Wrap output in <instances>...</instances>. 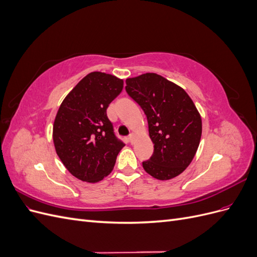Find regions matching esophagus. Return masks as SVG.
I'll return each mask as SVG.
<instances>
[{
  "label": "esophagus",
  "instance_id": "esophagus-1",
  "mask_svg": "<svg viewBox=\"0 0 257 257\" xmlns=\"http://www.w3.org/2000/svg\"><path fill=\"white\" fill-rule=\"evenodd\" d=\"M135 138H136V136H135V134L134 133H132V134H130V136H128V139H130V143L133 145L134 143H135Z\"/></svg>",
  "mask_w": 257,
  "mask_h": 257
}]
</instances>
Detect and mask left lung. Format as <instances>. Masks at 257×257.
<instances>
[{
  "label": "left lung",
  "mask_w": 257,
  "mask_h": 257,
  "mask_svg": "<svg viewBox=\"0 0 257 257\" xmlns=\"http://www.w3.org/2000/svg\"><path fill=\"white\" fill-rule=\"evenodd\" d=\"M127 94L147 115L154 144L146 172L159 180L183 173L194 159L201 137V118L192 98L181 87L161 75L147 73L126 79Z\"/></svg>",
  "instance_id": "obj_1"
}]
</instances>
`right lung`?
Here are the masks:
<instances>
[{
	"label": "right lung",
	"instance_id": "obj_1",
	"mask_svg": "<svg viewBox=\"0 0 257 257\" xmlns=\"http://www.w3.org/2000/svg\"><path fill=\"white\" fill-rule=\"evenodd\" d=\"M122 89L123 80L118 77L92 72L68 93L57 112L54 148L68 172L81 181L103 180L125 146L115 137L106 112Z\"/></svg>",
	"mask_w": 257,
	"mask_h": 257
}]
</instances>
